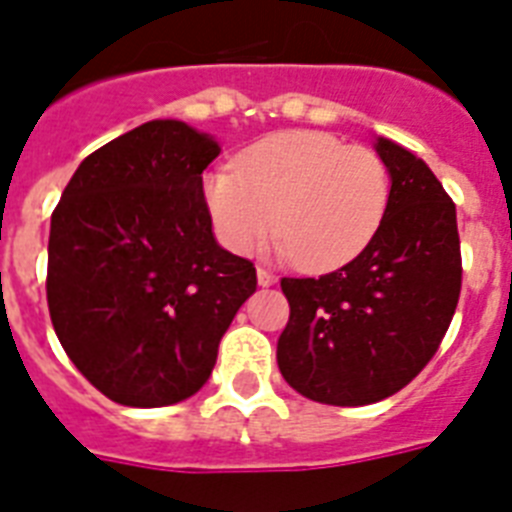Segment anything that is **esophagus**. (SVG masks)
Returning <instances> with one entry per match:
<instances>
[{
	"label": "esophagus",
	"instance_id": "34e87169",
	"mask_svg": "<svg viewBox=\"0 0 512 512\" xmlns=\"http://www.w3.org/2000/svg\"><path fill=\"white\" fill-rule=\"evenodd\" d=\"M257 284L260 287H273L276 284V273H271L268 268H257Z\"/></svg>",
	"mask_w": 512,
	"mask_h": 512
}]
</instances>
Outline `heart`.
Listing matches in <instances>:
<instances>
[{"label":"heart","mask_w":512,"mask_h":512,"mask_svg":"<svg viewBox=\"0 0 512 512\" xmlns=\"http://www.w3.org/2000/svg\"><path fill=\"white\" fill-rule=\"evenodd\" d=\"M217 239L252 255L273 233L297 268L335 271L364 252L388 215L390 177L369 148L319 130H287L249 146L233 170L201 183Z\"/></svg>","instance_id":"b5f03b06"}]
</instances>
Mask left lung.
I'll return each mask as SVG.
<instances>
[{"instance_id":"8db88e82","label":"left lung","mask_w":512,"mask_h":512,"mask_svg":"<svg viewBox=\"0 0 512 512\" xmlns=\"http://www.w3.org/2000/svg\"><path fill=\"white\" fill-rule=\"evenodd\" d=\"M374 151L390 175L388 215L372 244L319 279H281L289 324L276 361L300 396L364 406L422 372L460 300L457 209L422 159L388 138Z\"/></svg>"}]
</instances>
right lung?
<instances>
[{
	"label": "right lung",
	"instance_id": "add662e5",
	"mask_svg": "<svg viewBox=\"0 0 512 512\" xmlns=\"http://www.w3.org/2000/svg\"><path fill=\"white\" fill-rule=\"evenodd\" d=\"M220 143L177 119L124 132L79 164L52 212L47 305L74 366L122 406L199 393L257 289L217 244L201 172Z\"/></svg>",
	"mask_w": 512,
	"mask_h": 512
}]
</instances>
